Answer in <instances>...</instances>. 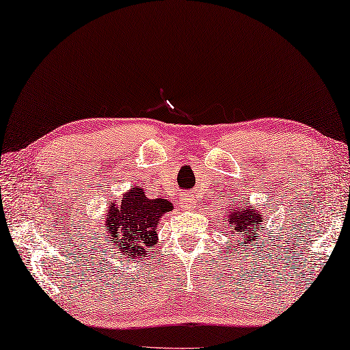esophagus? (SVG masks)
Wrapping results in <instances>:
<instances>
[{"mask_svg": "<svg viewBox=\"0 0 350 350\" xmlns=\"http://www.w3.org/2000/svg\"><path fill=\"white\" fill-rule=\"evenodd\" d=\"M193 204H196V202H193V198H191V197H185V198H181V208H185V209H192V208H193Z\"/></svg>", "mask_w": 350, "mask_h": 350, "instance_id": "esophagus-1", "label": "esophagus"}]
</instances>
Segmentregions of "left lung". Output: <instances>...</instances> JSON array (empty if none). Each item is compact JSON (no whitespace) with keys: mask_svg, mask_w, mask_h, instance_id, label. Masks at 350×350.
<instances>
[{"mask_svg":"<svg viewBox=\"0 0 350 350\" xmlns=\"http://www.w3.org/2000/svg\"><path fill=\"white\" fill-rule=\"evenodd\" d=\"M263 215L260 211L253 209L251 206H232L228 209V223L232 234L240 237V243L246 248L257 245V239L260 237V225ZM263 242V240H262Z\"/></svg>","mask_w":350,"mask_h":350,"instance_id":"left-lung-1","label":"left lung"}]
</instances>
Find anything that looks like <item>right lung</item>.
<instances>
[{"label": "right lung", "instance_id": "right-lung-1", "mask_svg": "<svg viewBox=\"0 0 350 350\" xmlns=\"http://www.w3.org/2000/svg\"><path fill=\"white\" fill-rule=\"evenodd\" d=\"M174 209L164 198L150 200L139 186L124 193L121 202L107 209L105 242L127 259H142L158 242V223L164 213Z\"/></svg>", "mask_w": 350, "mask_h": 350}]
</instances>
